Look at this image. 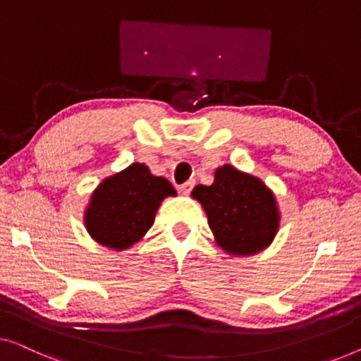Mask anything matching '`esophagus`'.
<instances>
[{"label": "esophagus", "instance_id": "34e87169", "mask_svg": "<svg viewBox=\"0 0 361 361\" xmlns=\"http://www.w3.org/2000/svg\"><path fill=\"white\" fill-rule=\"evenodd\" d=\"M193 184H195V182H193V180L185 182V184H182V185L179 187V190H180L182 193H184V195H189L190 190H192V187H193Z\"/></svg>", "mask_w": 361, "mask_h": 361}]
</instances>
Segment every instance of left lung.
<instances>
[{"mask_svg":"<svg viewBox=\"0 0 361 361\" xmlns=\"http://www.w3.org/2000/svg\"><path fill=\"white\" fill-rule=\"evenodd\" d=\"M190 195L207 213L216 245L229 257L262 252L279 233L281 213L274 190L231 164L216 168L213 184L195 185Z\"/></svg>","mask_w":361,"mask_h":361,"instance_id":"left-lung-1","label":"left lung"}]
</instances>
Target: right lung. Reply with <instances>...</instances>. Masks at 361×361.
I'll list each match as a JSON object with an SVG mask.
<instances>
[{
  "mask_svg": "<svg viewBox=\"0 0 361 361\" xmlns=\"http://www.w3.org/2000/svg\"><path fill=\"white\" fill-rule=\"evenodd\" d=\"M176 195L168 179L151 174L145 163H133L99 182L82 221L99 245L122 252L142 241L164 198Z\"/></svg>",
  "mask_w": 361,
  "mask_h": 361,
  "instance_id": "1",
  "label": "right lung"
}]
</instances>
